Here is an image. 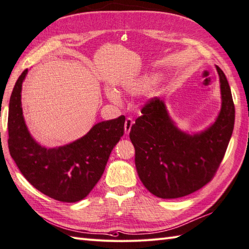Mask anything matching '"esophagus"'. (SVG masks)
I'll return each mask as SVG.
<instances>
[{"label":"esophagus","instance_id":"1","mask_svg":"<svg viewBox=\"0 0 249 249\" xmlns=\"http://www.w3.org/2000/svg\"><path fill=\"white\" fill-rule=\"evenodd\" d=\"M132 124H134V120H132L131 118H127L126 121H125V125H124V129H125L126 135H128L130 132Z\"/></svg>","mask_w":249,"mask_h":249}]
</instances>
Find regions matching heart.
I'll use <instances>...</instances> for the list:
<instances>
[{"label":"heart","instance_id":"1","mask_svg":"<svg viewBox=\"0 0 249 249\" xmlns=\"http://www.w3.org/2000/svg\"><path fill=\"white\" fill-rule=\"evenodd\" d=\"M154 76H149V75H145V76H142L138 79L135 80H131V82L127 83L124 87H125V90L128 92L130 94H141L143 92H145L148 88L149 86H151L154 82ZM107 95L108 97L110 98V100L114 101V102H118L119 101V94L112 89H108L107 90Z\"/></svg>","mask_w":249,"mask_h":249}]
</instances>
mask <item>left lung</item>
Segmentation results:
<instances>
[{"label": "left lung", "instance_id": "left-lung-1", "mask_svg": "<svg viewBox=\"0 0 249 249\" xmlns=\"http://www.w3.org/2000/svg\"><path fill=\"white\" fill-rule=\"evenodd\" d=\"M216 70L222 108L209 128L193 136L179 130L158 97L142 108L131 127L138 175L157 197L178 198L201 189L222 162L233 130L234 104L226 76L217 66Z\"/></svg>", "mask_w": 249, "mask_h": 249}]
</instances>
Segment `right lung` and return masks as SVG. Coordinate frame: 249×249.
Listing matches in <instances>:
<instances>
[{
  "label": "right lung",
  "instance_id": "1",
  "mask_svg": "<svg viewBox=\"0 0 249 249\" xmlns=\"http://www.w3.org/2000/svg\"><path fill=\"white\" fill-rule=\"evenodd\" d=\"M24 70L9 101L8 148L22 175L44 195L63 203L84 199L100 180L109 156L124 135L125 117L95 124L78 140L65 146L45 148L34 140L21 105Z\"/></svg>",
  "mask_w": 249,
  "mask_h": 249
}]
</instances>
